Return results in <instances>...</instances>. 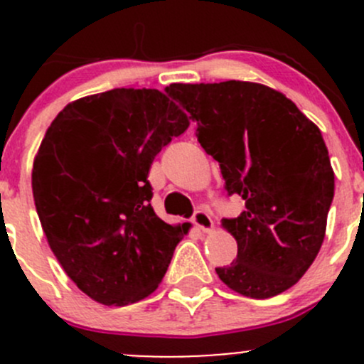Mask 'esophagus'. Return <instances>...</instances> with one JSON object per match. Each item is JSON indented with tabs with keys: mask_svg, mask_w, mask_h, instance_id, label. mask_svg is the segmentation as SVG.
Instances as JSON below:
<instances>
[{
	"mask_svg": "<svg viewBox=\"0 0 364 364\" xmlns=\"http://www.w3.org/2000/svg\"><path fill=\"white\" fill-rule=\"evenodd\" d=\"M192 222L196 223L197 227H199L203 232H209V230L213 229V220H211V215H209L208 211H204V209H197L196 213H193V218Z\"/></svg>",
	"mask_w": 364,
	"mask_h": 364,
	"instance_id": "1",
	"label": "esophagus"
}]
</instances>
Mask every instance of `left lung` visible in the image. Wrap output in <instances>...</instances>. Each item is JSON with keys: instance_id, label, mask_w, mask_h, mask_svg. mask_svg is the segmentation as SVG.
Returning <instances> with one entry per match:
<instances>
[{"instance_id": "obj_1", "label": "left lung", "mask_w": 364, "mask_h": 364, "mask_svg": "<svg viewBox=\"0 0 364 364\" xmlns=\"http://www.w3.org/2000/svg\"><path fill=\"white\" fill-rule=\"evenodd\" d=\"M165 91L197 124V141L218 161L227 193L245 200L237 218L222 220L237 257L216 267L220 280L253 299L291 289L321 250L335 196L321 130L262 84H171Z\"/></svg>"}]
</instances>
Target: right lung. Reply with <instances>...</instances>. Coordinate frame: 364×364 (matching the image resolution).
Instances as JSON below:
<instances>
[{"instance_id": "1", "label": "right lung", "mask_w": 364, "mask_h": 364, "mask_svg": "<svg viewBox=\"0 0 364 364\" xmlns=\"http://www.w3.org/2000/svg\"><path fill=\"white\" fill-rule=\"evenodd\" d=\"M188 128L159 90H119L72 102L50 123L33 164L36 213L73 284L107 306L156 291L188 227L151 208L149 167Z\"/></svg>"}]
</instances>
